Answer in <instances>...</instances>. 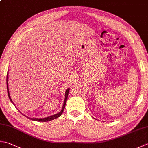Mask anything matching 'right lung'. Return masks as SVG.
I'll list each match as a JSON object with an SVG mask.
<instances>
[{"label":"right lung","mask_w":148,"mask_h":148,"mask_svg":"<svg viewBox=\"0 0 148 148\" xmlns=\"http://www.w3.org/2000/svg\"><path fill=\"white\" fill-rule=\"evenodd\" d=\"M8 74H7V77H6V83H7V90H8V96H9V98H10V101H11V102L13 103L12 100H11V97H10V92H9V88H8ZM69 88H68L67 90H66V92H65V101H64V103H63V107H62V110H61L59 113H58V114H55L54 115H52V116H50V117H45V118H43V119H36V118H29L31 120H33V121H42V122H47V121H51V120H53V119H56L58 117H59L61 115H62V114L63 113V110H64L65 109V104H66V100H67V97H68V94H69Z\"/></svg>","instance_id":"1"}]
</instances>
